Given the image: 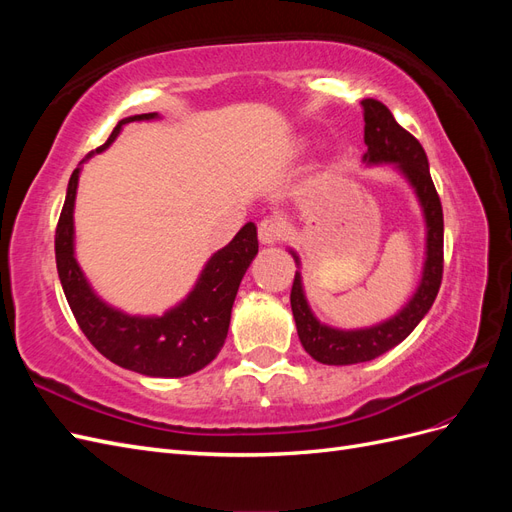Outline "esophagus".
I'll return each instance as SVG.
<instances>
[{
  "mask_svg": "<svg viewBox=\"0 0 512 512\" xmlns=\"http://www.w3.org/2000/svg\"><path fill=\"white\" fill-rule=\"evenodd\" d=\"M286 237V224L280 218H265L258 224V239L262 243H277Z\"/></svg>",
  "mask_w": 512,
  "mask_h": 512,
  "instance_id": "1",
  "label": "esophagus"
}]
</instances>
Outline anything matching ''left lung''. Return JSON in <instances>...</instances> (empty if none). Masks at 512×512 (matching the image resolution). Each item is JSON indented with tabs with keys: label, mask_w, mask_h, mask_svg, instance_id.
Masks as SVG:
<instances>
[{
	"label": "left lung",
	"mask_w": 512,
	"mask_h": 512,
	"mask_svg": "<svg viewBox=\"0 0 512 512\" xmlns=\"http://www.w3.org/2000/svg\"><path fill=\"white\" fill-rule=\"evenodd\" d=\"M361 104L365 111L367 145L363 160L367 164L395 162L412 183L427 222V260L421 286L414 292L410 303L391 320L361 331H339L320 324L305 301L299 271L294 273L290 307L294 322H297V333L305 352L324 365L365 363L404 342L436 301L444 271V215L436 185L429 175L425 149L408 130L399 126L393 113L380 100L365 98ZM294 260L299 262L297 256Z\"/></svg>",
	"instance_id": "1"
}]
</instances>
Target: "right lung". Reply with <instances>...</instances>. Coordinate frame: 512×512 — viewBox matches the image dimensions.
Here are the masks:
<instances>
[{
  "label": "right lung",
  "instance_id": "right-lung-1",
  "mask_svg": "<svg viewBox=\"0 0 512 512\" xmlns=\"http://www.w3.org/2000/svg\"><path fill=\"white\" fill-rule=\"evenodd\" d=\"M156 113H143L121 119L108 141L96 151L111 145L123 123L153 119ZM94 153V151H91ZM89 153V156H91ZM81 168H74L68 183L64 209L55 230V260L61 288L81 331L100 354L119 367L153 378H181L209 365L224 346L230 324V309L239 284L258 254V232L247 222L220 252H215L200 280L175 309L162 318H136L117 312L102 303L89 288L74 258V198Z\"/></svg>",
  "mask_w": 512,
  "mask_h": 512
}]
</instances>
